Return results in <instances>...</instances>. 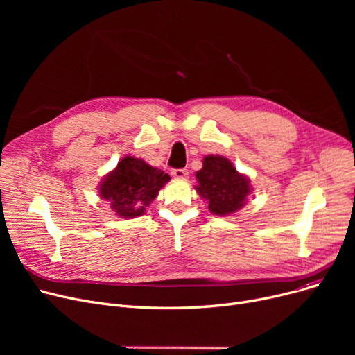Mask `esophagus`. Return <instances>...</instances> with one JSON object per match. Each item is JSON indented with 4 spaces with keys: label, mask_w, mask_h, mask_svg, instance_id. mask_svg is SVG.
Instances as JSON below:
<instances>
[{
    "label": "esophagus",
    "mask_w": 355,
    "mask_h": 355,
    "mask_svg": "<svg viewBox=\"0 0 355 355\" xmlns=\"http://www.w3.org/2000/svg\"><path fill=\"white\" fill-rule=\"evenodd\" d=\"M171 175L178 180H184L189 177V171L184 170V168H174V170H171Z\"/></svg>",
    "instance_id": "34e87169"
}]
</instances>
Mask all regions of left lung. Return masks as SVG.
<instances>
[{"label":"left lung","instance_id":"8db88e82","mask_svg":"<svg viewBox=\"0 0 355 355\" xmlns=\"http://www.w3.org/2000/svg\"><path fill=\"white\" fill-rule=\"evenodd\" d=\"M196 190L209 201V209L217 216L236 213L245 206L250 194V181L236 171L233 164L220 155H207L202 168L196 173Z\"/></svg>","mask_w":355,"mask_h":355}]
</instances>
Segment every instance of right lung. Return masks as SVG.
Here are the masks:
<instances>
[{
	"label": "right lung",
	"instance_id": "obj_1",
	"mask_svg": "<svg viewBox=\"0 0 355 355\" xmlns=\"http://www.w3.org/2000/svg\"><path fill=\"white\" fill-rule=\"evenodd\" d=\"M170 180L164 171L134 157H125L102 181L99 194L109 201L119 217L134 218L145 213V207L157 198L162 185Z\"/></svg>",
	"mask_w": 355,
	"mask_h": 355
}]
</instances>
